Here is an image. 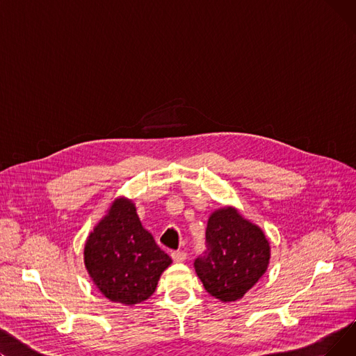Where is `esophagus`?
<instances>
[{
  "label": "esophagus",
  "instance_id": "obj_1",
  "mask_svg": "<svg viewBox=\"0 0 356 356\" xmlns=\"http://www.w3.org/2000/svg\"><path fill=\"white\" fill-rule=\"evenodd\" d=\"M172 258L175 263H183V261H186V258H188V254L184 251H172Z\"/></svg>",
  "mask_w": 356,
  "mask_h": 356
}]
</instances>
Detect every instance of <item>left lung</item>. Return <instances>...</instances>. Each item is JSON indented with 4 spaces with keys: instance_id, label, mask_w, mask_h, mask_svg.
Listing matches in <instances>:
<instances>
[{
    "instance_id": "1",
    "label": "left lung",
    "mask_w": 356,
    "mask_h": 356,
    "mask_svg": "<svg viewBox=\"0 0 356 356\" xmlns=\"http://www.w3.org/2000/svg\"><path fill=\"white\" fill-rule=\"evenodd\" d=\"M268 261L264 232L234 208H222L208 220L207 250L195 259V270L209 294L235 302L267 271Z\"/></svg>"
}]
</instances>
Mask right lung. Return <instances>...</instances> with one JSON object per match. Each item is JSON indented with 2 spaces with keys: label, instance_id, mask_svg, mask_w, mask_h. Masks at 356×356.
<instances>
[{
  "label": "right lung",
  "instance_id": "1",
  "mask_svg": "<svg viewBox=\"0 0 356 356\" xmlns=\"http://www.w3.org/2000/svg\"><path fill=\"white\" fill-rule=\"evenodd\" d=\"M85 266L111 302L141 303L156 291L161 273L172 264L140 222L133 202L117 199L88 236Z\"/></svg>",
  "mask_w": 356,
  "mask_h": 356
}]
</instances>
